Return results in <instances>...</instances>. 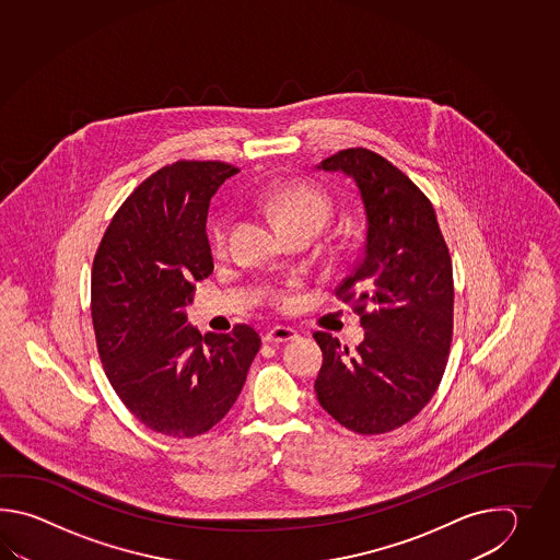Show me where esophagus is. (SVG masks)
Here are the masks:
<instances>
[{"mask_svg": "<svg viewBox=\"0 0 560 560\" xmlns=\"http://www.w3.org/2000/svg\"><path fill=\"white\" fill-rule=\"evenodd\" d=\"M296 338V330L285 328V326H275V328H270L268 332L264 334V340L270 342V345H284V342H292Z\"/></svg>", "mask_w": 560, "mask_h": 560, "instance_id": "esophagus-1", "label": "esophagus"}]
</instances>
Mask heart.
I'll use <instances>...</instances> for the list:
<instances>
[{
	"mask_svg": "<svg viewBox=\"0 0 560 560\" xmlns=\"http://www.w3.org/2000/svg\"><path fill=\"white\" fill-rule=\"evenodd\" d=\"M266 210L275 218L276 226L282 232L292 228H310L318 234L332 214V200L326 191L308 184L292 182L278 186L266 196ZM215 246H222L226 240V226L218 224L214 230ZM285 302V298H280Z\"/></svg>",
	"mask_w": 560,
	"mask_h": 560,
	"instance_id": "obj_1",
	"label": "heart"
}]
</instances>
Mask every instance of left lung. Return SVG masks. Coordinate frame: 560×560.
I'll return each instance as SVG.
<instances>
[{"mask_svg": "<svg viewBox=\"0 0 560 560\" xmlns=\"http://www.w3.org/2000/svg\"><path fill=\"white\" fill-rule=\"evenodd\" d=\"M318 170L357 184L366 232L362 256L338 288L358 310L364 340L348 350L316 332L324 354L314 390L330 417L358 434L406 424L441 384L453 340V262L434 208L382 155L350 148Z\"/></svg>", "mask_w": 560, "mask_h": 560, "instance_id": "left-lung-1", "label": "left lung"}]
</instances>
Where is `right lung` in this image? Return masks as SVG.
<instances>
[{"label": "right lung", "instance_id": "add662e5", "mask_svg": "<svg viewBox=\"0 0 560 560\" xmlns=\"http://www.w3.org/2000/svg\"><path fill=\"white\" fill-rule=\"evenodd\" d=\"M238 167L176 162L121 203L95 254L92 318L107 381L148 429L191 439L236 402L258 332L200 334L188 324L194 285L212 275L208 206Z\"/></svg>", "mask_w": 560, "mask_h": 560}]
</instances>
